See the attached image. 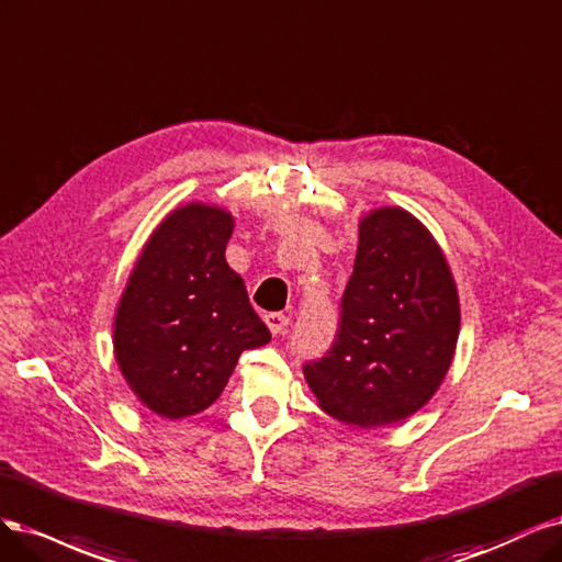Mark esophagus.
I'll use <instances>...</instances> for the list:
<instances>
[{"label": "esophagus", "instance_id": "34e87169", "mask_svg": "<svg viewBox=\"0 0 562 562\" xmlns=\"http://www.w3.org/2000/svg\"><path fill=\"white\" fill-rule=\"evenodd\" d=\"M266 324H268L270 334H273V336H280V334H284V329H286L289 317H286V315H282V313H270V315H266Z\"/></svg>", "mask_w": 562, "mask_h": 562}]
</instances>
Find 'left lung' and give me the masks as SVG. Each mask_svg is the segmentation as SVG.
Wrapping results in <instances>:
<instances>
[{
  "label": "left lung",
  "instance_id": "1",
  "mask_svg": "<svg viewBox=\"0 0 562 562\" xmlns=\"http://www.w3.org/2000/svg\"><path fill=\"white\" fill-rule=\"evenodd\" d=\"M458 336V286L439 243L411 212L378 207L359 220L334 346L303 375L331 418L394 425L439 390Z\"/></svg>",
  "mask_w": 562,
  "mask_h": 562
}]
</instances>
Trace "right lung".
<instances>
[{
	"mask_svg": "<svg viewBox=\"0 0 562 562\" xmlns=\"http://www.w3.org/2000/svg\"><path fill=\"white\" fill-rule=\"evenodd\" d=\"M233 214L189 203L162 220L125 284L114 317V355L137 400L179 420L216 402L245 350L270 331L226 263Z\"/></svg>",
	"mask_w": 562,
	"mask_h": 562,
	"instance_id": "add662e5",
	"label": "right lung"
}]
</instances>
